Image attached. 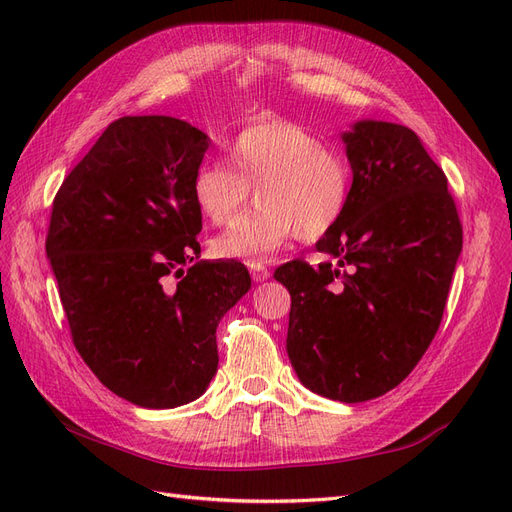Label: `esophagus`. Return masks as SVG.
Masks as SVG:
<instances>
[{
	"instance_id": "obj_1",
	"label": "esophagus",
	"mask_w": 512,
	"mask_h": 512,
	"mask_svg": "<svg viewBox=\"0 0 512 512\" xmlns=\"http://www.w3.org/2000/svg\"><path fill=\"white\" fill-rule=\"evenodd\" d=\"M250 273L254 277V282H265V280H269V277H271V271H269V267L265 265V262H252Z\"/></svg>"
}]
</instances>
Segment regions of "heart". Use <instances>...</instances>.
<instances>
[{
	"label": "heart",
	"instance_id": "1",
	"mask_svg": "<svg viewBox=\"0 0 512 512\" xmlns=\"http://www.w3.org/2000/svg\"><path fill=\"white\" fill-rule=\"evenodd\" d=\"M226 164L205 162L192 179L203 218L226 226L250 200L258 205L213 241L220 258L265 262L299 232L318 239L342 218L350 196V168L337 151L288 119L256 121L226 143Z\"/></svg>",
	"mask_w": 512,
	"mask_h": 512
}]
</instances>
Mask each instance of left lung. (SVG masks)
<instances>
[{
  "label": "left lung",
  "mask_w": 512,
  "mask_h": 512,
  "mask_svg": "<svg viewBox=\"0 0 512 512\" xmlns=\"http://www.w3.org/2000/svg\"><path fill=\"white\" fill-rule=\"evenodd\" d=\"M342 141L348 205L316 243L335 265L292 260L275 280L290 292L286 350L299 380L359 404L406 380L436 337L463 232L444 170L410 128L365 119Z\"/></svg>",
  "instance_id": "8db88e82"
}]
</instances>
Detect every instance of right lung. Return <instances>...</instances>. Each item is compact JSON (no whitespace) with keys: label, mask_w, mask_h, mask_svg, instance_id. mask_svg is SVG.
I'll return each instance as SVG.
<instances>
[{"label":"right lung","mask_w":512,"mask_h":512,"mask_svg":"<svg viewBox=\"0 0 512 512\" xmlns=\"http://www.w3.org/2000/svg\"><path fill=\"white\" fill-rule=\"evenodd\" d=\"M207 149L209 136L188 121L121 117L53 200L46 256L72 342L108 391L141 408H177L207 391L215 329L252 286L237 260L184 269L200 254L192 179Z\"/></svg>","instance_id":"obj_1"}]
</instances>
